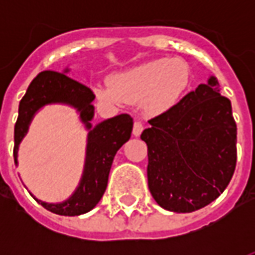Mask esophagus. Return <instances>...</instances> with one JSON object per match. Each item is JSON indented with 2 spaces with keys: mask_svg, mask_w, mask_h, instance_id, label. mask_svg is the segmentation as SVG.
Masks as SVG:
<instances>
[{
  "mask_svg": "<svg viewBox=\"0 0 255 255\" xmlns=\"http://www.w3.org/2000/svg\"><path fill=\"white\" fill-rule=\"evenodd\" d=\"M143 131V124L140 122H135L133 123V128H132V133L135 136H139L140 133Z\"/></svg>",
  "mask_w": 255,
  "mask_h": 255,
  "instance_id": "obj_1",
  "label": "esophagus"
}]
</instances>
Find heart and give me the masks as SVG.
<instances>
[{"label":"heart","instance_id":"heart-1","mask_svg":"<svg viewBox=\"0 0 255 255\" xmlns=\"http://www.w3.org/2000/svg\"><path fill=\"white\" fill-rule=\"evenodd\" d=\"M190 67L182 58H154L112 76L111 84L95 86L108 105L143 104L150 113H162L180 100L190 84Z\"/></svg>","mask_w":255,"mask_h":255}]
</instances>
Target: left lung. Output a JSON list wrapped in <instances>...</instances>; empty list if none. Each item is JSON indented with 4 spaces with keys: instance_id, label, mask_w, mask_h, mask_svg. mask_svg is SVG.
Returning a JSON list of instances; mask_svg holds the SVG:
<instances>
[{
    "instance_id": "8db88e82",
    "label": "left lung",
    "mask_w": 255,
    "mask_h": 255,
    "mask_svg": "<svg viewBox=\"0 0 255 255\" xmlns=\"http://www.w3.org/2000/svg\"><path fill=\"white\" fill-rule=\"evenodd\" d=\"M149 124L140 139L147 144V182L155 202L191 213L219 198L235 172L236 123L217 79L210 76Z\"/></svg>"
}]
</instances>
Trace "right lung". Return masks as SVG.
Returning <instances> with one entry per match:
<instances>
[{"mask_svg":"<svg viewBox=\"0 0 255 255\" xmlns=\"http://www.w3.org/2000/svg\"><path fill=\"white\" fill-rule=\"evenodd\" d=\"M43 71L38 73L31 82L24 97L19 105V117L14 124V157H17V149L28 131L32 117L38 109L47 104H67L76 108L80 113L82 122L89 129L86 164L82 180L72 197L61 203H46L35 199L42 206L52 213L60 216H79L90 212L100 202L108 186V177L112 162L117 150L131 138L132 132V117L124 113L105 122L91 126L94 117L95 95L87 86L68 78L65 73ZM17 164V161L14 160Z\"/></svg>","mask_w":255,"mask_h":255,"instance_id":"right-lung-1","label":"right lung"}]
</instances>
